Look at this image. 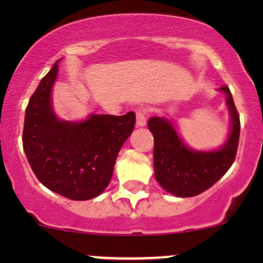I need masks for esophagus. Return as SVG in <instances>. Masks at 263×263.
Wrapping results in <instances>:
<instances>
[{
  "label": "esophagus",
  "mask_w": 263,
  "mask_h": 263,
  "mask_svg": "<svg viewBox=\"0 0 263 263\" xmlns=\"http://www.w3.org/2000/svg\"><path fill=\"white\" fill-rule=\"evenodd\" d=\"M147 123V111L144 108H137L136 111V125L138 127H143Z\"/></svg>",
  "instance_id": "esophagus-1"
}]
</instances>
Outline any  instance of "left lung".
Segmentation results:
<instances>
[{
    "mask_svg": "<svg viewBox=\"0 0 263 263\" xmlns=\"http://www.w3.org/2000/svg\"><path fill=\"white\" fill-rule=\"evenodd\" d=\"M219 90L226 93L230 110L231 132L218 151L199 152L188 148L172 123L163 117H151L148 128L155 138L153 163L155 176L163 189L180 198L194 197L213 186L235 161L240 138V116L228 86Z\"/></svg>",
    "mask_w": 263,
    "mask_h": 263,
    "instance_id": "1",
    "label": "left lung"
}]
</instances>
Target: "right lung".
Masks as SVG:
<instances>
[{"instance_id": "add662e5", "label": "right lung", "mask_w": 263, "mask_h": 263, "mask_svg": "<svg viewBox=\"0 0 263 263\" xmlns=\"http://www.w3.org/2000/svg\"><path fill=\"white\" fill-rule=\"evenodd\" d=\"M58 62L26 108L23 149L32 171L48 189L71 200H89L110 183L117 155L135 128L136 115H91L83 122L60 121L53 112L50 91Z\"/></svg>"}]
</instances>
